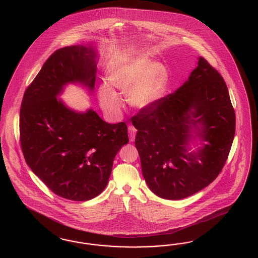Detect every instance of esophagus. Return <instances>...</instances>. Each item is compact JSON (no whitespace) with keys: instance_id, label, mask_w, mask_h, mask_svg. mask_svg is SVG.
Instances as JSON below:
<instances>
[{"instance_id":"obj_1","label":"esophagus","mask_w":258,"mask_h":258,"mask_svg":"<svg viewBox=\"0 0 258 258\" xmlns=\"http://www.w3.org/2000/svg\"><path fill=\"white\" fill-rule=\"evenodd\" d=\"M128 133H130V141L133 142L136 136V128L133 125H128Z\"/></svg>"}]
</instances>
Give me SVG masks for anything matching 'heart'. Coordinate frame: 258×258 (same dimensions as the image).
Segmentation results:
<instances>
[{
  "label": "heart",
  "mask_w": 258,
  "mask_h": 258,
  "mask_svg": "<svg viewBox=\"0 0 258 258\" xmlns=\"http://www.w3.org/2000/svg\"><path fill=\"white\" fill-rule=\"evenodd\" d=\"M108 80L99 87V101L108 113L118 115L123 101L113 87L126 94L133 107L146 109L164 94L168 72L164 64L152 63L146 56L125 55L109 66Z\"/></svg>",
  "instance_id": "b5f03b06"
}]
</instances>
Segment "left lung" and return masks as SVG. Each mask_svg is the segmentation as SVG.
Segmentation results:
<instances>
[{"label":"left lung","instance_id":"1","mask_svg":"<svg viewBox=\"0 0 258 258\" xmlns=\"http://www.w3.org/2000/svg\"><path fill=\"white\" fill-rule=\"evenodd\" d=\"M132 121L149 189L172 201L193 195L216 180L235 133V114L226 83L202 56L183 85L141 109ZM196 136L203 147L188 153V142Z\"/></svg>","mask_w":258,"mask_h":258}]
</instances>
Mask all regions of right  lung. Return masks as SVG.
<instances>
[{
  "label": "right lung",
  "mask_w": 258,
  "mask_h": 258,
  "mask_svg": "<svg viewBox=\"0 0 258 258\" xmlns=\"http://www.w3.org/2000/svg\"><path fill=\"white\" fill-rule=\"evenodd\" d=\"M95 59L93 47L55 51L25 90L20 111L26 163L55 195L76 202L101 193L115 155L128 143L125 122L108 124L93 109L77 112L56 99L68 82L94 89Z\"/></svg>",
  "instance_id": "1"
}]
</instances>
